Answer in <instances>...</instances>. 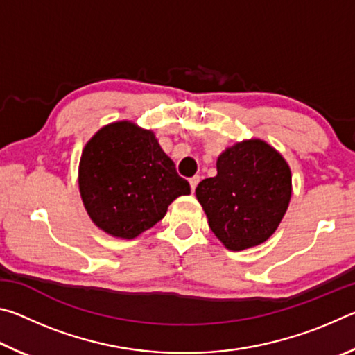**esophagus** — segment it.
I'll use <instances>...</instances> for the list:
<instances>
[{
	"label": "esophagus",
	"instance_id": "esophagus-1",
	"mask_svg": "<svg viewBox=\"0 0 355 355\" xmlns=\"http://www.w3.org/2000/svg\"><path fill=\"white\" fill-rule=\"evenodd\" d=\"M199 182H200V177H199V175H194V177L189 178V184H191V191H192V192L196 191V188H197V184H199Z\"/></svg>",
	"mask_w": 355,
	"mask_h": 355
}]
</instances>
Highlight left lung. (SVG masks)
Wrapping results in <instances>:
<instances>
[{
    "label": "left lung",
    "instance_id": "obj_1",
    "mask_svg": "<svg viewBox=\"0 0 355 355\" xmlns=\"http://www.w3.org/2000/svg\"><path fill=\"white\" fill-rule=\"evenodd\" d=\"M218 175L202 180L197 200L208 225L227 249L244 250L266 241L291 199V171L282 155L260 139L227 148Z\"/></svg>",
    "mask_w": 355,
    "mask_h": 355
}]
</instances>
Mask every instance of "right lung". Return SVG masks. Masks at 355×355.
I'll list each match as a JSON object with an SVG mask.
<instances>
[{
  "mask_svg": "<svg viewBox=\"0 0 355 355\" xmlns=\"http://www.w3.org/2000/svg\"><path fill=\"white\" fill-rule=\"evenodd\" d=\"M80 192L95 225L131 239L163 219L167 207L191 188L152 131L116 122L84 147Z\"/></svg>",
  "mask_w": 355,
  "mask_h": 355,
  "instance_id": "obj_1",
  "label": "right lung"
}]
</instances>
